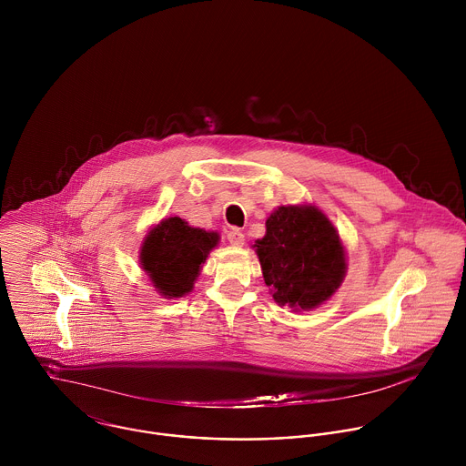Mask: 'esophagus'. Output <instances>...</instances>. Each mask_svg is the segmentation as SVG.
<instances>
[{"label":"esophagus","instance_id":"34e87169","mask_svg":"<svg viewBox=\"0 0 466 466\" xmlns=\"http://www.w3.org/2000/svg\"><path fill=\"white\" fill-rule=\"evenodd\" d=\"M228 240L231 246H242L244 244V233L238 229V228H233L228 231Z\"/></svg>","mask_w":466,"mask_h":466}]
</instances>
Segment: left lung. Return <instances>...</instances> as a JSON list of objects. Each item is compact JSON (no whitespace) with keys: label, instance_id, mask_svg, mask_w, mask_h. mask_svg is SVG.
<instances>
[{"label":"left lung","instance_id":"8db88e82","mask_svg":"<svg viewBox=\"0 0 466 466\" xmlns=\"http://www.w3.org/2000/svg\"><path fill=\"white\" fill-rule=\"evenodd\" d=\"M253 248L274 301L296 312L323 305L346 276L339 233L316 206H279Z\"/></svg>","mask_w":466,"mask_h":466}]
</instances>
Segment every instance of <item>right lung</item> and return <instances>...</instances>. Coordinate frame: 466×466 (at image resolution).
I'll list each match as a JSON object with an SVG mask.
<instances>
[{
  "mask_svg": "<svg viewBox=\"0 0 466 466\" xmlns=\"http://www.w3.org/2000/svg\"><path fill=\"white\" fill-rule=\"evenodd\" d=\"M217 244L218 233L170 217L148 231L139 249V262L161 296L183 298L192 292L200 267Z\"/></svg>",
  "mask_w": 466,
  "mask_h": 466,
  "instance_id": "add662e5",
  "label": "right lung"
}]
</instances>
